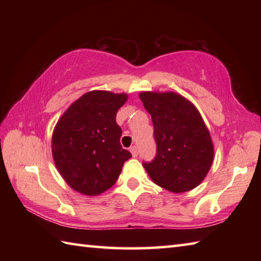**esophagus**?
Listing matches in <instances>:
<instances>
[{
    "label": "esophagus",
    "mask_w": 261,
    "mask_h": 261,
    "mask_svg": "<svg viewBox=\"0 0 261 261\" xmlns=\"http://www.w3.org/2000/svg\"><path fill=\"white\" fill-rule=\"evenodd\" d=\"M130 152L132 153V156H134V157H137L138 153H139V151H138V148L136 146L130 148Z\"/></svg>",
    "instance_id": "1"
}]
</instances>
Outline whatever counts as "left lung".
Segmentation results:
<instances>
[{
  "instance_id": "left-lung-1",
  "label": "left lung",
  "mask_w": 261,
  "mask_h": 261,
  "mask_svg": "<svg viewBox=\"0 0 261 261\" xmlns=\"http://www.w3.org/2000/svg\"><path fill=\"white\" fill-rule=\"evenodd\" d=\"M139 97L150 113L157 154L142 163L154 184L184 193L201 184L212 166L214 147L194 104L175 92H142Z\"/></svg>"
}]
</instances>
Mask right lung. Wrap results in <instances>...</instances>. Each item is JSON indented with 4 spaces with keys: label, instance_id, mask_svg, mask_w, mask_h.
<instances>
[{
    "label": "right lung",
    "instance_id": "add662e5",
    "mask_svg": "<svg viewBox=\"0 0 261 261\" xmlns=\"http://www.w3.org/2000/svg\"><path fill=\"white\" fill-rule=\"evenodd\" d=\"M124 93H85L66 110L53 132L55 165L74 191L94 196L112 187L131 153L122 148L118 110Z\"/></svg>",
    "mask_w": 261,
    "mask_h": 261
}]
</instances>
